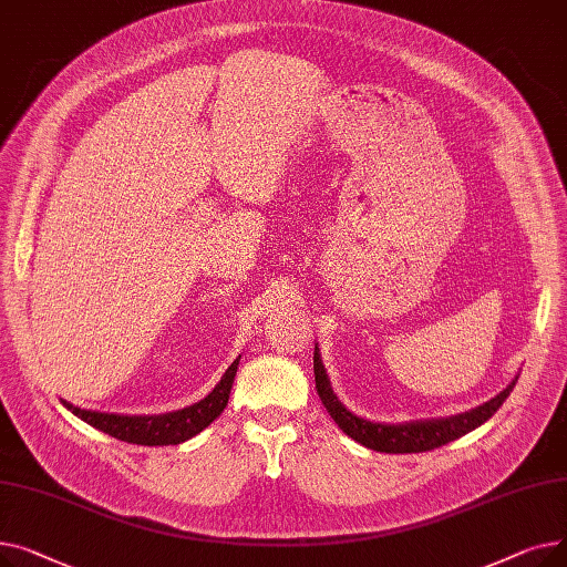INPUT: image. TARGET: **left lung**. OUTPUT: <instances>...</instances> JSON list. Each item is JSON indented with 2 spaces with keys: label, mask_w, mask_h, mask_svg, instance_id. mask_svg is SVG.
I'll use <instances>...</instances> for the list:
<instances>
[{
  "label": "left lung",
  "mask_w": 567,
  "mask_h": 567,
  "mask_svg": "<svg viewBox=\"0 0 567 567\" xmlns=\"http://www.w3.org/2000/svg\"><path fill=\"white\" fill-rule=\"evenodd\" d=\"M519 374L505 385V389L487 400L485 404L468 409L464 413L455 415H445V419H423V421H409V423H374L368 419H361L353 411H349L338 395L331 389V379L323 370L321 363V353L319 347L315 344V383H317V393L326 406V411L331 413V419L338 423V427L351 436L353 441H359L361 445L377 453H425L434 451L439 445L455 441L464 436L466 432L481 427L485 421H489L492 415L498 411V406L505 402L515 389Z\"/></svg>",
  "instance_id": "8db88e82"
}]
</instances>
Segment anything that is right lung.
Returning a JSON list of instances; mask_svg holds the SVG:
<instances>
[{"label": "right lung", "instance_id": "obj_1", "mask_svg": "<svg viewBox=\"0 0 567 567\" xmlns=\"http://www.w3.org/2000/svg\"><path fill=\"white\" fill-rule=\"evenodd\" d=\"M238 361H241V355H238V359L225 370V374L216 383V389L204 400L169 413L124 415V413H103L92 409H80L66 400H62V404L86 425H92L118 441L137 443V445H176L199 434L223 413L229 400Z\"/></svg>", "mask_w": 567, "mask_h": 567}]
</instances>
